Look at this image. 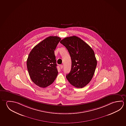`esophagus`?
<instances>
[{
	"mask_svg": "<svg viewBox=\"0 0 126 126\" xmlns=\"http://www.w3.org/2000/svg\"><path fill=\"white\" fill-rule=\"evenodd\" d=\"M60 68H61V69H62L63 68V65H60Z\"/></svg>",
	"mask_w": 126,
	"mask_h": 126,
	"instance_id": "esophagus-1",
	"label": "esophagus"
}]
</instances>
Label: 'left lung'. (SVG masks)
I'll use <instances>...</instances> for the list:
<instances>
[{"label":"left lung","mask_w":126,"mask_h":126,"mask_svg":"<svg viewBox=\"0 0 126 126\" xmlns=\"http://www.w3.org/2000/svg\"><path fill=\"white\" fill-rule=\"evenodd\" d=\"M60 43L68 49L72 61L70 72L66 78L72 85L82 88L90 82L95 73L97 61L88 44L75 36L64 38Z\"/></svg>","instance_id":"1"}]
</instances>
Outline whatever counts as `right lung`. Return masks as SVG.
Masks as SVG:
<instances>
[{"instance_id":"add662e5","label":"right lung","mask_w":126,"mask_h":126,"mask_svg":"<svg viewBox=\"0 0 126 126\" xmlns=\"http://www.w3.org/2000/svg\"><path fill=\"white\" fill-rule=\"evenodd\" d=\"M61 40L58 36H49L29 53L27 62L29 75L32 81L41 88L50 85L58 76L54 50Z\"/></svg>"}]
</instances>
